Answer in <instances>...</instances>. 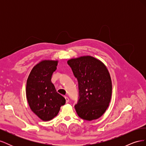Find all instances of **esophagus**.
Returning <instances> with one entry per match:
<instances>
[{
    "label": "esophagus",
    "mask_w": 146,
    "mask_h": 146,
    "mask_svg": "<svg viewBox=\"0 0 146 146\" xmlns=\"http://www.w3.org/2000/svg\"><path fill=\"white\" fill-rule=\"evenodd\" d=\"M64 98H65V99H66V104H68V103L69 102V98H68V97H66V96L64 97Z\"/></svg>",
    "instance_id": "esophagus-1"
}]
</instances>
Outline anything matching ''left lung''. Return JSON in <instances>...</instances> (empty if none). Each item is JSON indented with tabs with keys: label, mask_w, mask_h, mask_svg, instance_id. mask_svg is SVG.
<instances>
[{
	"label": "left lung",
	"mask_w": 146,
	"mask_h": 146,
	"mask_svg": "<svg viewBox=\"0 0 146 146\" xmlns=\"http://www.w3.org/2000/svg\"><path fill=\"white\" fill-rule=\"evenodd\" d=\"M68 64L78 82L80 99L75 105L78 116L89 121L99 118L111 98L112 83L107 66L90 55L71 58Z\"/></svg>",
	"instance_id": "8db88e82"
}]
</instances>
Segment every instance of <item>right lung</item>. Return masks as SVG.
<instances>
[{
	"label": "right lung",
	"instance_id": "add662e5",
	"mask_svg": "<svg viewBox=\"0 0 146 146\" xmlns=\"http://www.w3.org/2000/svg\"><path fill=\"white\" fill-rule=\"evenodd\" d=\"M58 63V60H41L33 68L27 80L26 96L29 107L43 121L55 117L66 103L51 82Z\"/></svg>",
	"mask_w": 146,
	"mask_h": 146
}]
</instances>
